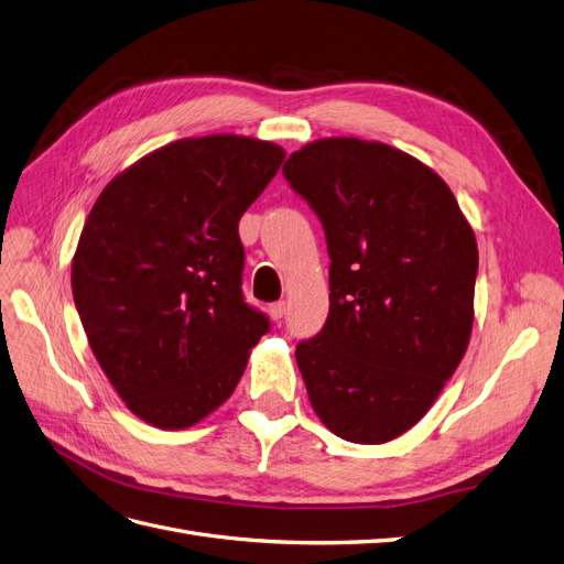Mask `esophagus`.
<instances>
[{"label": "esophagus", "mask_w": 564, "mask_h": 564, "mask_svg": "<svg viewBox=\"0 0 564 564\" xmlns=\"http://www.w3.org/2000/svg\"><path fill=\"white\" fill-rule=\"evenodd\" d=\"M268 313H270V317L272 319H282L284 315H286V303L284 301H280V303H270V308H268Z\"/></svg>", "instance_id": "obj_1"}]
</instances>
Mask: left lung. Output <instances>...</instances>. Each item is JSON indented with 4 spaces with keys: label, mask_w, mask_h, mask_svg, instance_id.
<instances>
[{
    "label": "left lung",
    "mask_w": 564,
    "mask_h": 564,
    "mask_svg": "<svg viewBox=\"0 0 564 564\" xmlns=\"http://www.w3.org/2000/svg\"><path fill=\"white\" fill-rule=\"evenodd\" d=\"M284 176L319 216L329 317L296 348L319 421L355 445H383L429 414L464 360L477 242L449 185L381 141L305 143Z\"/></svg>",
    "instance_id": "obj_1"
}]
</instances>
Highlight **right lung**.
<instances>
[{
    "mask_svg": "<svg viewBox=\"0 0 564 564\" xmlns=\"http://www.w3.org/2000/svg\"><path fill=\"white\" fill-rule=\"evenodd\" d=\"M284 162L237 133L181 139L98 195L73 256V296L131 414L183 431L224 404L268 319L242 299V214Z\"/></svg>",
    "mask_w": 564,
    "mask_h": 564,
    "instance_id": "1",
    "label": "right lung"
}]
</instances>
